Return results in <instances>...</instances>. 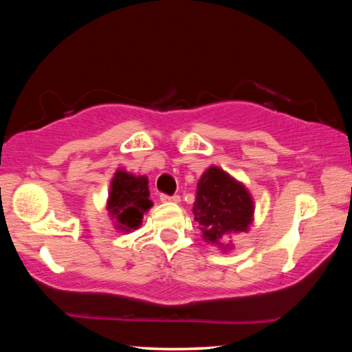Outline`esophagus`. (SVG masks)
Instances as JSON below:
<instances>
[{
	"mask_svg": "<svg viewBox=\"0 0 352 352\" xmlns=\"http://www.w3.org/2000/svg\"><path fill=\"white\" fill-rule=\"evenodd\" d=\"M160 200H162L163 204H180V197H178V195L162 194V195H160Z\"/></svg>",
	"mask_w": 352,
	"mask_h": 352,
	"instance_id": "obj_1",
	"label": "esophagus"
}]
</instances>
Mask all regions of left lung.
Instances as JSON below:
<instances>
[{"label": "left lung", "instance_id": "8db88e82", "mask_svg": "<svg viewBox=\"0 0 352 352\" xmlns=\"http://www.w3.org/2000/svg\"><path fill=\"white\" fill-rule=\"evenodd\" d=\"M194 219L200 223L201 236L208 243L230 250L223 245L225 236L247 231L253 222L254 204L248 189L225 170L211 166L197 183L194 201Z\"/></svg>", "mask_w": 352, "mask_h": 352}]
</instances>
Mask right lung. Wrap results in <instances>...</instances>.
Returning <instances> with one entry per match:
<instances>
[{
    "instance_id": "1",
    "label": "right lung",
    "mask_w": 352,
    "mask_h": 352,
    "mask_svg": "<svg viewBox=\"0 0 352 352\" xmlns=\"http://www.w3.org/2000/svg\"><path fill=\"white\" fill-rule=\"evenodd\" d=\"M148 195L151 192L146 175L136 177L122 169L116 170L110 183L107 210L119 233H130L140 228L142 216L153 205Z\"/></svg>"
}]
</instances>
